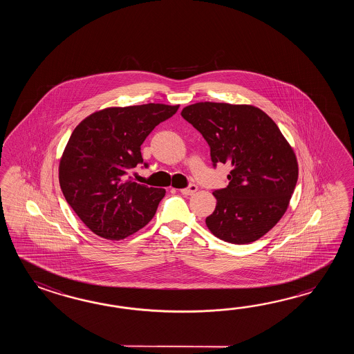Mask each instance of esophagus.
<instances>
[{
	"instance_id": "1",
	"label": "esophagus",
	"mask_w": 354,
	"mask_h": 354,
	"mask_svg": "<svg viewBox=\"0 0 354 354\" xmlns=\"http://www.w3.org/2000/svg\"><path fill=\"white\" fill-rule=\"evenodd\" d=\"M196 191H197V186L194 185V183H191L188 187L182 188V189H180V194L185 196L194 195Z\"/></svg>"
}]
</instances>
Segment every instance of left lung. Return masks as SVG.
I'll return each instance as SVG.
<instances>
[{
	"instance_id": "1",
	"label": "left lung",
	"mask_w": 354,
	"mask_h": 354,
	"mask_svg": "<svg viewBox=\"0 0 354 354\" xmlns=\"http://www.w3.org/2000/svg\"><path fill=\"white\" fill-rule=\"evenodd\" d=\"M180 115L209 144L212 166H232L229 185L212 192L209 230L232 244L258 241L283 216L294 194L299 167L291 145L254 106L197 102Z\"/></svg>"
}]
</instances>
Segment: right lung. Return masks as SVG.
I'll return each instance as SVG.
<instances>
[{
    "label": "right lung",
    "mask_w": 354,
    "mask_h": 354,
    "mask_svg": "<svg viewBox=\"0 0 354 354\" xmlns=\"http://www.w3.org/2000/svg\"><path fill=\"white\" fill-rule=\"evenodd\" d=\"M178 107H109L75 127L60 158L59 185L69 206L91 232L120 241L153 218L166 189L136 183L127 174L143 163L140 145L145 138Z\"/></svg>",
    "instance_id": "obj_1"
}]
</instances>
